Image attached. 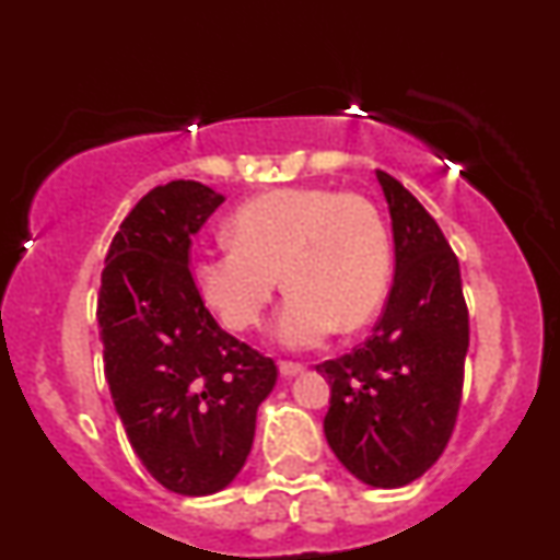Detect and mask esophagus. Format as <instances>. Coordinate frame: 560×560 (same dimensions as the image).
I'll list each match as a JSON object with an SVG mask.
<instances>
[{
  "instance_id": "1",
  "label": "esophagus",
  "mask_w": 560,
  "mask_h": 560,
  "mask_svg": "<svg viewBox=\"0 0 560 560\" xmlns=\"http://www.w3.org/2000/svg\"><path fill=\"white\" fill-rule=\"evenodd\" d=\"M279 371H281V376L292 378V376L302 374V371H305V365H302V363H294V361H281V363H279Z\"/></svg>"
}]
</instances>
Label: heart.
Returning a JSON list of instances; mask_svg holds the SVG:
<instances>
[{
  "label": "heart",
  "instance_id": "heart-1",
  "mask_svg": "<svg viewBox=\"0 0 560 560\" xmlns=\"http://www.w3.org/2000/svg\"><path fill=\"white\" fill-rule=\"evenodd\" d=\"M229 240L197 255L191 281L231 331L266 316L279 276L289 289L273 324L276 342L316 347L337 329L369 324L392 279L389 234L376 205L326 186H284L234 210Z\"/></svg>",
  "mask_w": 560,
  "mask_h": 560
}]
</instances>
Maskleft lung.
<instances>
[{
    "label": "left lung",
    "mask_w": 560,
    "mask_h": 560,
    "mask_svg": "<svg viewBox=\"0 0 560 560\" xmlns=\"http://www.w3.org/2000/svg\"><path fill=\"white\" fill-rule=\"evenodd\" d=\"M392 215L395 281L374 331L347 355L316 365L331 387L326 440L371 487H402L445 453L468 350L460 266L427 208L376 171Z\"/></svg>",
    "instance_id": "obj_1"
}]
</instances>
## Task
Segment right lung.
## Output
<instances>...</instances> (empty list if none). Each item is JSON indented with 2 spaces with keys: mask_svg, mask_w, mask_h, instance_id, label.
I'll return each instance as SVG.
<instances>
[{
  "mask_svg": "<svg viewBox=\"0 0 560 560\" xmlns=\"http://www.w3.org/2000/svg\"><path fill=\"white\" fill-rule=\"evenodd\" d=\"M223 199L199 182L141 197L113 236L96 300L128 442L165 490L191 498L242 471L279 376L273 358L218 326L191 281V236Z\"/></svg>",
  "mask_w": 560,
  "mask_h": 560,
  "instance_id": "1",
  "label": "right lung"
}]
</instances>
